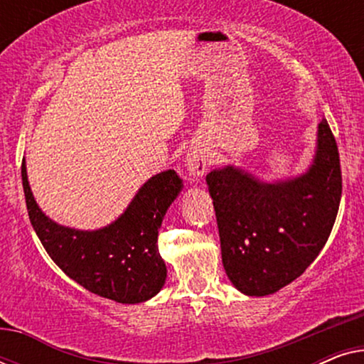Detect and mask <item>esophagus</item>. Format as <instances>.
Segmentation results:
<instances>
[{
    "label": "esophagus",
    "mask_w": 364,
    "mask_h": 364,
    "mask_svg": "<svg viewBox=\"0 0 364 364\" xmlns=\"http://www.w3.org/2000/svg\"><path fill=\"white\" fill-rule=\"evenodd\" d=\"M208 166H210V159H208L207 152L200 147H192L187 152L186 157V167L192 177H200L207 172Z\"/></svg>",
    "instance_id": "esophagus-1"
}]
</instances>
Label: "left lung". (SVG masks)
Here are the masks:
<instances>
[{"instance_id": "8db88e82", "label": "left lung", "mask_w": 364, "mask_h": 364, "mask_svg": "<svg viewBox=\"0 0 364 364\" xmlns=\"http://www.w3.org/2000/svg\"><path fill=\"white\" fill-rule=\"evenodd\" d=\"M222 262L237 290L272 295L296 280L330 237L341 200L340 154L326 119L318 126L310 171L293 181L263 183L240 168L207 176Z\"/></svg>"}]
</instances>
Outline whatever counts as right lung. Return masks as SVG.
Instances as JSON below:
<instances>
[{
    "label": "right lung",
    "instance_id": "right-lung-1",
    "mask_svg": "<svg viewBox=\"0 0 364 364\" xmlns=\"http://www.w3.org/2000/svg\"><path fill=\"white\" fill-rule=\"evenodd\" d=\"M24 198L31 225L53 262L91 293L119 303H141L161 291L167 268L157 247L159 228L182 188L173 171L144 183L127 210L101 230L61 227L39 210L21 164Z\"/></svg>",
    "mask_w": 364,
    "mask_h": 364
}]
</instances>
